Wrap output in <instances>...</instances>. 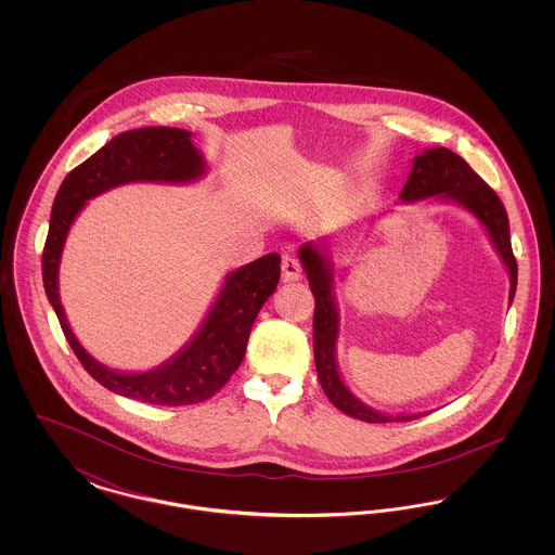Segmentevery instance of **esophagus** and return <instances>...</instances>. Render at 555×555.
Instances as JSON below:
<instances>
[{
	"instance_id": "obj_1",
	"label": "esophagus",
	"mask_w": 555,
	"mask_h": 555,
	"mask_svg": "<svg viewBox=\"0 0 555 555\" xmlns=\"http://www.w3.org/2000/svg\"><path fill=\"white\" fill-rule=\"evenodd\" d=\"M281 270H283V281L285 283H291V281H299L301 279V266L297 262V258L295 256H291V254H285L283 256V262H281Z\"/></svg>"
}]
</instances>
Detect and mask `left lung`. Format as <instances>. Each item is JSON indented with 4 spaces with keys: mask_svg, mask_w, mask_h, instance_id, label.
<instances>
[{
    "mask_svg": "<svg viewBox=\"0 0 555 555\" xmlns=\"http://www.w3.org/2000/svg\"><path fill=\"white\" fill-rule=\"evenodd\" d=\"M401 204L418 202H439L451 204L470 211L480 227L485 229L493 249L502 258L509 276V297L512 306L518 283V266L512 254L509 243V222L500 197L475 170L453 154L448 147H428L412 159V170L408 181L399 193ZM299 262L306 270L310 289L317 299L314 310V360H317L318 380L322 391L331 403L347 416L364 423H403L424 416L416 414H389L370 408L345 385L344 374L337 362V341L341 331L339 304L335 295V260H333V238L322 237L308 241L299 249Z\"/></svg>",
    "mask_w": 555,
    "mask_h": 555,
    "instance_id": "1",
    "label": "left lung"
}]
</instances>
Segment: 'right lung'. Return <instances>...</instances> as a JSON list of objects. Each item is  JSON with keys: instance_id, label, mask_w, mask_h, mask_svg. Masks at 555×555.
I'll return each mask as SVG.
<instances>
[{"instance_id": "right-lung-1", "label": "right lung", "mask_w": 555, "mask_h": 555, "mask_svg": "<svg viewBox=\"0 0 555 555\" xmlns=\"http://www.w3.org/2000/svg\"><path fill=\"white\" fill-rule=\"evenodd\" d=\"M208 170L191 132L145 127L116 134L100 152L77 166L57 189L43 249V287L66 341L85 370L112 393L154 405H186L214 396L238 369L254 320L281 279V256L268 254L231 270L216 293L208 314L172 358L143 372L107 369L73 333L60 301V262L64 243L89 199L129 183L191 185Z\"/></svg>"}]
</instances>
